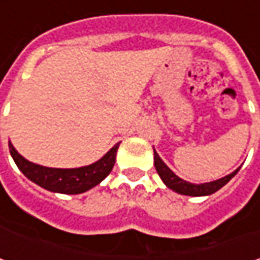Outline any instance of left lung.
Masks as SVG:
<instances>
[{
  "label": "left lung",
  "instance_id": "8db88e82",
  "mask_svg": "<svg viewBox=\"0 0 260 260\" xmlns=\"http://www.w3.org/2000/svg\"><path fill=\"white\" fill-rule=\"evenodd\" d=\"M153 153H155V168L156 171H157V174H159V176L162 178V181L165 182V185L168 188H171L172 191L182 195L203 197V195L214 194L215 191H218L220 188H223V186H224V185L239 172V169H236L235 172H232V174L227 175L224 178H220V179H217V181H213V182L191 184V182H186L184 179H181L179 176H176V175L165 165V162L159 157V155L156 153L155 149H153Z\"/></svg>",
  "mask_w": 260,
  "mask_h": 260
}]
</instances>
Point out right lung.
<instances>
[{"instance_id": "right-lung-1", "label": "right lung", "mask_w": 260, "mask_h": 260, "mask_svg": "<svg viewBox=\"0 0 260 260\" xmlns=\"http://www.w3.org/2000/svg\"><path fill=\"white\" fill-rule=\"evenodd\" d=\"M118 146L120 145L117 143L114 147H111L100 160H96L92 165L74 168V169H60V168H46L28 162L15 150L14 146L8 143L10 153L14 159L15 165L18 166V169L35 184L40 185L47 191L59 192V194H82L100 184L114 168Z\"/></svg>"}]
</instances>
